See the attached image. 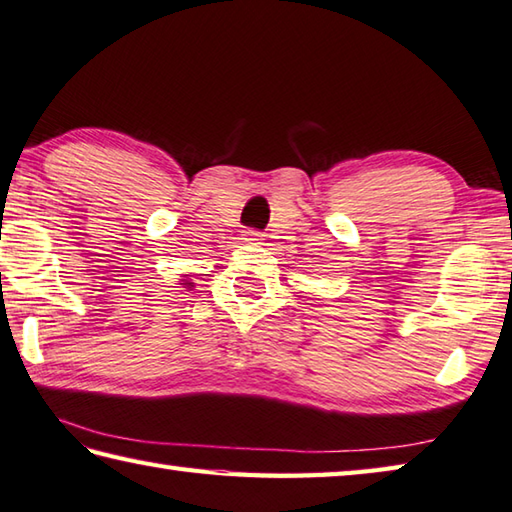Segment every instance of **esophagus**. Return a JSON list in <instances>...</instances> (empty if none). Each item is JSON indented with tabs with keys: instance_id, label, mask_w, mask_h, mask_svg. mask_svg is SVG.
<instances>
[{
	"instance_id": "obj_1",
	"label": "esophagus",
	"mask_w": 512,
	"mask_h": 512,
	"mask_svg": "<svg viewBox=\"0 0 512 512\" xmlns=\"http://www.w3.org/2000/svg\"><path fill=\"white\" fill-rule=\"evenodd\" d=\"M244 242H255V244H259V242H262V233H257V230H246V233H244Z\"/></svg>"
}]
</instances>
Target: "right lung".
<instances>
[{"mask_svg":"<svg viewBox=\"0 0 512 512\" xmlns=\"http://www.w3.org/2000/svg\"><path fill=\"white\" fill-rule=\"evenodd\" d=\"M184 284H186V286H190V282H184Z\"/></svg>","mask_w":512,"mask_h":512,"instance_id":"obj_1","label":"right lung"}]
</instances>
